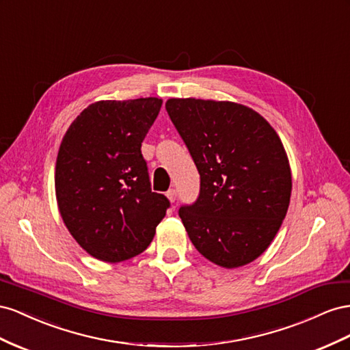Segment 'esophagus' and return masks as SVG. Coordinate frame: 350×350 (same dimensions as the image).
I'll use <instances>...</instances> for the list:
<instances>
[{
    "label": "esophagus",
    "instance_id": "1",
    "mask_svg": "<svg viewBox=\"0 0 350 350\" xmlns=\"http://www.w3.org/2000/svg\"><path fill=\"white\" fill-rule=\"evenodd\" d=\"M165 195L170 199V202H176V199H177V191H176V189H170V191Z\"/></svg>",
    "mask_w": 350,
    "mask_h": 350
}]
</instances>
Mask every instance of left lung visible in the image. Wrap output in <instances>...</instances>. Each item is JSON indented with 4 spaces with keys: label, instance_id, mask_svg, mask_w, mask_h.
<instances>
[{
    "label": "left lung",
    "instance_id": "left-lung-1",
    "mask_svg": "<svg viewBox=\"0 0 350 350\" xmlns=\"http://www.w3.org/2000/svg\"><path fill=\"white\" fill-rule=\"evenodd\" d=\"M165 109L201 177L199 196L178 217L209 261L236 268L273 242L286 217L292 174L274 129L252 108L172 98Z\"/></svg>",
    "mask_w": 350,
    "mask_h": 350
}]
</instances>
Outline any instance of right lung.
<instances>
[{
  "label": "right lung",
  "mask_w": 350,
  "mask_h": 350,
  "mask_svg": "<svg viewBox=\"0 0 350 350\" xmlns=\"http://www.w3.org/2000/svg\"><path fill=\"white\" fill-rule=\"evenodd\" d=\"M163 101H99L76 117L55 164L59 214L96 259L120 262L152 242L170 201L151 191L141 146Z\"/></svg>",
  "instance_id": "right-lung-1"
}]
</instances>
